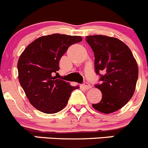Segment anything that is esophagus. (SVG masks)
I'll use <instances>...</instances> for the list:
<instances>
[{
  "label": "esophagus",
  "mask_w": 148,
  "mask_h": 148,
  "mask_svg": "<svg viewBox=\"0 0 148 148\" xmlns=\"http://www.w3.org/2000/svg\"><path fill=\"white\" fill-rule=\"evenodd\" d=\"M83 87L85 89H89L91 87H92V86H91V85L89 84V83L84 82L83 84Z\"/></svg>",
  "instance_id": "obj_1"
}]
</instances>
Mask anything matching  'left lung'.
Listing matches in <instances>:
<instances>
[{
	"instance_id": "left-lung-1",
	"label": "left lung",
	"mask_w": 148,
	"mask_h": 148,
	"mask_svg": "<svg viewBox=\"0 0 148 148\" xmlns=\"http://www.w3.org/2000/svg\"><path fill=\"white\" fill-rule=\"evenodd\" d=\"M86 41L95 53V72L102 82L95 85L102 93V100L92 107L104 114L117 111L135 92L138 78L136 60L129 47L118 38L94 35L86 36Z\"/></svg>"
}]
</instances>
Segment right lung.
Instances as JSON below:
<instances>
[{
	"mask_svg": "<svg viewBox=\"0 0 148 148\" xmlns=\"http://www.w3.org/2000/svg\"><path fill=\"white\" fill-rule=\"evenodd\" d=\"M82 41L79 36H44L31 43L21 53L17 65L19 82L30 103L38 110L46 114L61 111L68 103L71 92L79 88L54 75L68 48Z\"/></svg>",
	"mask_w": 148,
	"mask_h": 148,
	"instance_id": "add662e5",
	"label": "right lung"
}]
</instances>
